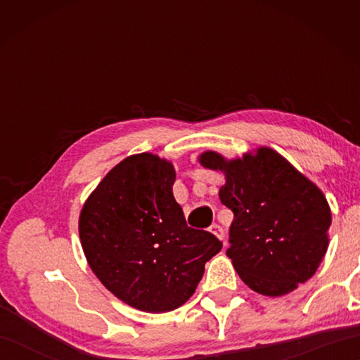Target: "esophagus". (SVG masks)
I'll use <instances>...</instances> for the list:
<instances>
[{"instance_id": "esophagus-1", "label": "esophagus", "mask_w": 360, "mask_h": 360, "mask_svg": "<svg viewBox=\"0 0 360 360\" xmlns=\"http://www.w3.org/2000/svg\"><path fill=\"white\" fill-rule=\"evenodd\" d=\"M210 231H211L212 235L216 236V238H219V240H222V238H224V230H222L221 225H217V224H212L211 227H210Z\"/></svg>"}]
</instances>
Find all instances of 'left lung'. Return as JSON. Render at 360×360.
Instances as JSON below:
<instances>
[{"label": "left lung", "mask_w": 360, "mask_h": 360, "mask_svg": "<svg viewBox=\"0 0 360 360\" xmlns=\"http://www.w3.org/2000/svg\"><path fill=\"white\" fill-rule=\"evenodd\" d=\"M198 162L225 176L219 198L235 216L227 255L241 281L266 297L307 283L328 248L332 212L321 188L266 146L236 158L205 150Z\"/></svg>", "instance_id": "8db88e82"}]
</instances>
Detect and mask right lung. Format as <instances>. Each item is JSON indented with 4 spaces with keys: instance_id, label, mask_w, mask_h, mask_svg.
I'll return each instance as SVG.
<instances>
[{
    "instance_id": "obj_1",
    "label": "right lung",
    "mask_w": 360,
    "mask_h": 360,
    "mask_svg": "<svg viewBox=\"0 0 360 360\" xmlns=\"http://www.w3.org/2000/svg\"><path fill=\"white\" fill-rule=\"evenodd\" d=\"M172 160L150 152L117 163L89 195L79 238L95 276L124 303L167 313L193 295L222 243L187 227Z\"/></svg>"
}]
</instances>
